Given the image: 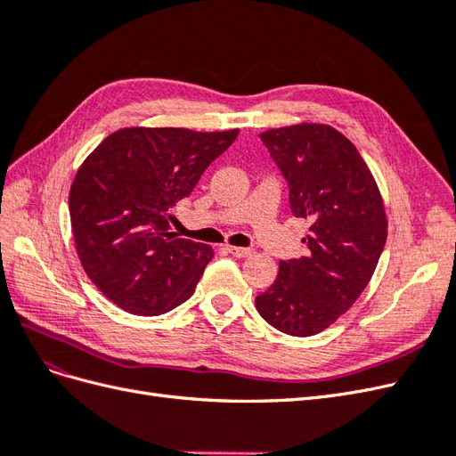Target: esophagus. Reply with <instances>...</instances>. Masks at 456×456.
<instances>
[{
  "label": "esophagus",
  "instance_id": "34e87169",
  "mask_svg": "<svg viewBox=\"0 0 456 456\" xmlns=\"http://www.w3.org/2000/svg\"><path fill=\"white\" fill-rule=\"evenodd\" d=\"M226 251L232 256H238V258H245V256L253 255V249H247V247H236V245H226Z\"/></svg>",
  "mask_w": 456,
  "mask_h": 456
}]
</instances>
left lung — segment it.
I'll use <instances>...</instances> for the list:
<instances>
[{"instance_id": "left-lung-1", "label": "left lung", "mask_w": 456, "mask_h": 456, "mask_svg": "<svg viewBox=\"0 0 456 456\" xmlns=\"http://www.w3.org/2000/svg\"><path fill=\"white\" fill-rule=\"evenodd\" d=\"M289 186V205L310 220L306 256L280 260L275 281L255 298L285 335L312 337L360 298L382 255L388 220L379 186L357 148L322 123L260 134Z\"/></svg>"}]
</instances>
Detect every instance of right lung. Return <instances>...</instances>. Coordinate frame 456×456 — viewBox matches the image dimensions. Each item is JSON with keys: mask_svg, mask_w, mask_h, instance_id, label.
Instances as JSON below:
<instances>
[{"mask_svg": "<svg viewBox=\"0 0 456 456\" xmlns=\"http://www.w3.org/2000/svg\"><path fill=\"white\" fill-rule=\"evenodd\" d=\"M238 133L127 127L81 163L68 200L76 251L116 306L159 315L196 291L213 249L178 238L171 211Z\"/></svg>", "mask_w": 456, "mask_h": 456, "instance_id": "right-lung-1", "label": "right lung"}]
</instances>
